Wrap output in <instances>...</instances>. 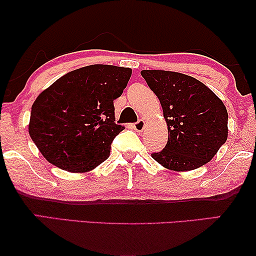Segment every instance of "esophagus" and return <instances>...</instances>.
Segmentation results:
<instances>
[{"instance_id": "esophagus-1", "label": "esophagus", "mask_w": 256, "mask_h": 256, "mask_svg": "<svg viewBox=\"0 0 256 256\" xmlns=\"http://www.w3.org/2000/svg\"><path fill=\"white\" fill-rule=\"evenodd\" d=\"M132 127H134L136 132H142L143 129L146 128V122L143 120H138V122H135V124H132Z\"/></svg>"}]
</instances>
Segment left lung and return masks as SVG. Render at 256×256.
Wrapping results in <instances>:
<instances>
[{
    "instance_id": "left-lung-1",
    "label": "left lung",
    "mask_w": 256,
    "mask_h": 256,
    "mask_svg": "<svg viewBox=\"0 0 256 256\" xmlns=\"http://www.w3.org/2000/svg\"><path fill=\"white\" fill-rule=\"evenodd\" d=\"M141 76L162 104L169 138L152 158L174 171L210 162L227 140L228 114L222 101L199 80L177 72L144 70Z\"/></svg>"
}]
</instances>
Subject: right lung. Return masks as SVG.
<instances>
[{
  "label": "right lung",
  "instance_id": "obj_1",
  "mask_svg": "<svg viewBox=\"0 0 256 256\" xmlns=\"http://www.w3.org/2000/svg\"><path fill=\"white\" fill-rule=\"evenodd\" d=\"M132 70L90 65L62 76L37 96L29 134L45 158L70 172L92 170L110 157L113 140L124 130L115 124L114 100Z\"/></svg>",
  "mask_w": 256,
  "mask_h": 256
}]
</instances>
